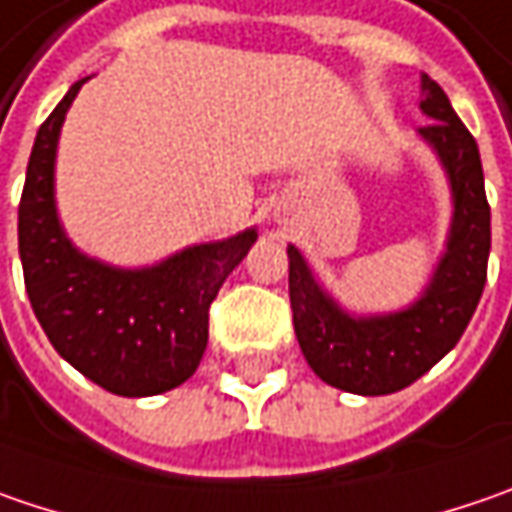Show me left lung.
<instances>
[{"instance_id": "8db88e82", "label": "left lung", "mask_w": 512, "mask_h": 512, "mask_svg": "<svg viewBox=\"0 0 512 512\" xmlns=\"http://www.w3.org/2000/svg\"><path fill=\"white\" fill-rule=\"evenodd\" d=\"M421 91V111L433 123L418 134L438 154L453 191L447 252L421 298L401 312L355 318L323 292L298 249H286L300 352L321 381L355 395H389L433 369L464 335L487 280L490 206L478 145L438 82L421 77Z\"/></svg>"}]
</instances>
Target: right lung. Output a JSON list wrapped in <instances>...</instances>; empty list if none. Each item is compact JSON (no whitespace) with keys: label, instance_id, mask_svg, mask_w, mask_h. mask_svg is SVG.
Wrapping results in <instances>:
<instances>
[{"label":"right lung","instance_id":"add662e5","mask_svg":"<svg viewBox=\"0 0 512 512\" xmlns=\"http://www.w3.org/2000/svg\"><path fill=\"white\" fill-rule=\"evenodd\" d=\"M85 79L36 131L19 203L25 289L54 349L102 389L145 398L189 381L209 344V306L257 240L255 229L189 246L143 269L79 252L56 217L59 128Z\"/></svg>","mask_w":512,"mask_h":512}]
</instances>
